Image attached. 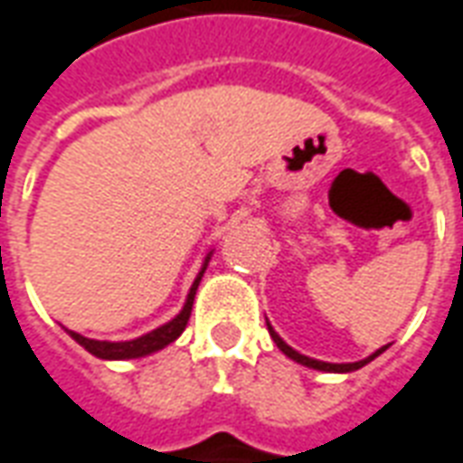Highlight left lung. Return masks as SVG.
<instances>
[{"label": "left lung", "mask_w": 463, "mask_h": 463, "mask_svg": "<svg viewBox=\"0 0 463 463\" xmlns=\"http://www.w3.org/2000/svg\"><path fill=\"white\" fill-rule=\"evenodd\" d=\"M267 329L269 334H271V339H274V344H277L281 352L289 356L291 362L301 364V366H309V369H317V372H329V373H349V372H356V369H362V366H366L369 362H373L379 354H383L386 349H389V344L386 346H382V349H376V352L372 354V356H366V359H362V362H352V364H329V362H319V359H311V356H304V354H299L297 349H291L289 344L284 342L281 336H279L277 331H274V326L267 321Z\"/></svg>", "instance_id": "8db88e82"}]
</instances>
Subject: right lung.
Instances as JSON below:
<instances>
[{
    "instance_id": "add662e5",
    "label": "right lung",
    "mask_w": 463,
    "mask_h": 463,
    "mask_svg": "<svg viewBox=\"0 0 463 463\" xmlns=\"http://www.w3.org/2000/svg\"><path fill=\"white\" fill-rule=\"evenodd\" d=\"M214 254V249L209 251L204 257V264L199 269V274H196L194 284H192V289L186 294V301L182 311L169 319L162 326H156L149 334H142V336H137V339H129V342H99V339H90V336H81L77 331H69L67 334L74 339V342L84 346L91 356H97V359H107V362H121V359H139V356H149L154 352H162L164 346H169L172 342H176L179 336H182V331L186 329V321L192 317V304H194L196 289H199V281L204 277L206 267H209V259Z\"/></svg>"
}]
</instances>
